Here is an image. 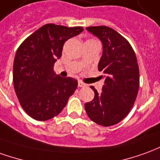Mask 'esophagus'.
Masks as SVG:
<instances>
[{
	"instance_id": "obj_1",
	"label": "esophagus",
	"mask_w": 160,
	"mask_h": 160,
	"mask_svg": "<svg viewBox=\"0 0 160 160\" xmlns=\"http://www.w3.org/2000/svg\"><path fill=\"white\" fill-rule=\"evenodd\" d=\"M78 87L79 88H84V87H86V84H84L82 81H78Z\"/></svg>"
}]
</instances>
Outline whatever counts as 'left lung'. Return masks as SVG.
Segmentation results:
<instances>
[{
  "label": "left lung",
  "instance_id": "obj_1",
  "mask_svg": "<svg viewBox=\"0 0 160 160\" xmlns=\"http://www.w3.org/2000/svg\"><path fill=\"white\" fill-rule=\"evenodd\" d=\"M87 30L103 45L98 68L104 73V86L101 93L91 87L94 98L85 104V109L93 122L110 127L120 122L134 104L139 88L138 61L130 43L114 29L98 26Z\"/></svg>",
  "mask_w": 160,
  "mask_h": 160
}]
</instances>
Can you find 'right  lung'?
Here are the masks:
<instances>
[{"instance_id":"obj_1","label":"right lung","mask_w":160,"mask_h":160,"mask_svg":"<svg viewBox=\"0 0 160 160\" xmlns=\"http://www.w3.org/2000/svg\"><path fill=\"white\" fill-rule=\"evenodd\" d=\"M82 31V27L46 24L18 48L13 68L14 91L31 118L44 121L57 116L76 90L78 81L57 75L53 65L61 57L65 42Z\"/></svg>"}]
</instances>
